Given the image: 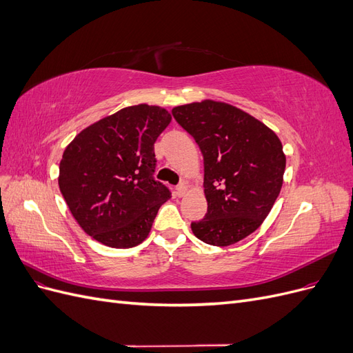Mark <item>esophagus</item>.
I'll return each mask as SVG.
<instances>
[{
	"mask_svg": "<svg viewBox=\"0 0 353 353\" xmlns=\"http://www.w3.org/2000/svg\"><path fill=\"white\" fill-rule=\"evenodd\" d=\"M176 196L178 197H183L184 194H185V191H187V185L183 183V184H179V185H176Z\"/></svg>",
	"mask_w": 353,
	"mask_h": 353,
	"instance_id": "34e87169",
	"label": "esophagus"
}]
</instances>
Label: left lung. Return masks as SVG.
Segmentation results:
<instances>
[{
	"label": "left lung",
	"mask_w": 353,
	"mask_h": 353,
	"mask_svg": "<svg viewBox=\"0 0 353 353\" xmlns=\"http://www.w3.org/2000/svg\"><path fill=\"white\" fill-rule=\"evenodd\" d=\"M205 160L208 213L191 222L194 236L225 248L261 227L279 197L285 154L276 134L231 104L205 100L172 109Z\"/></svg>",
	"instance_id": "1"
}]
</instances>
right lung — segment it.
Wrapping results in <instances>:
<instances>
[{
    "label": "right lung",
    "instance_id": "right-lung-1",
    "mask_svg": "<svg viewBox=\"0 0 353 353\" xmlns=\"http://www.w3.org/2000/svg\"><path fill=\"white\" fill-rule=\"evenodd\" d=\"M159 105H130L81 131L60 160L59 187L79 227L114 249L143 243L170 191L153 178L154 143L170 123Z\"/></svg>",
    "mask_w": 353,
    "mask_h": 353
}]
</instances>
